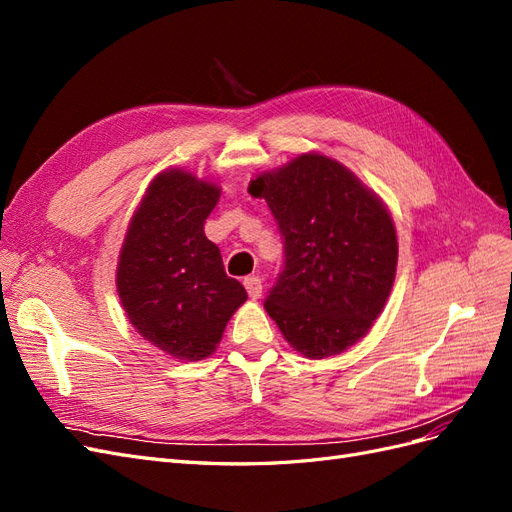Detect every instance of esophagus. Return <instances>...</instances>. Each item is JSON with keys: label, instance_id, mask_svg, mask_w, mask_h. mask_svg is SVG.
<instances>
[{"label": "esophagus", "instance_id": "obj_1", "mask_svg": "<svg viewBox=\"0 0 512 512\" xmlns=\"http://www.w3.org/2000/svg\"><path fill=\"white\" fill-rule=\"evenodd\" d=\"M243 286H245L247 294H250V299H258L260 294H262V280H260L258 275L245 277V280H243Z\"/></svg>", "mask_w": 512, "mask_h": 512}]
</instances>
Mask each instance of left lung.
Returning a JSON list of instances; mask_svg holds the SVG:
<instances>
[{
  "label": "left lung",
  "instance_id": "left-lung-1",
  "mask_svg": "<svg viewBox=\"0 0 512 512\" xmlns=\"http://www.w3.org/2000/svg\"><path fill=\"white\" fill-rule=\"evenodd\" d=\"M284 237L286 267L265 309L307 359L342 354L367 335L389 301L397 230L382 198L350 168L309 151L256 175Z\"/></svg>",
  "mask_w": 512,
  "mask_h": 512
}]
</instances>
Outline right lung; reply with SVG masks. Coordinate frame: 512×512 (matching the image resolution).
<instances>
[{
	"instance_id": "right-lung-1",
	"label": "right lung",
	"mask_w": 512,
	"mask_h": 512,
	"mask_svg": "<svg viewBox=\"0 0 512 512\" xmlns=\"http://www.w3.org/2000/svg\"><path fill=\"white\" fill-rule=\"evenodd\" d=\"M220 185L190 170L166 168L151 179L123 237L117 294L136 333L179 361H203L218 348L245 288L226 275L205 220Z\"/></svg>"
}]
</instances>
